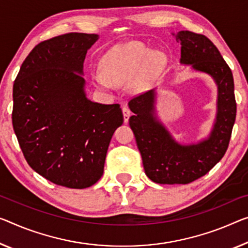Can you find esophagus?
I'll list each match as a JSON object with an SVG mask.
<instances>
[{
    "mask_svg": "<svg viewBox=\"0 0 248 248\" xmlns=\"http://www.w3.org/2000/svg\"><path fill=\"white\" fill-rule=\"evenodd\" d=\"M122 111H123L124 122H125V123H127L129 116H131V111H129V108H127V105H123V108H122Z\"/></svg>",
    "mask_w": 248,
    "mask_h": 248,
    "instance_id": "1",
    "label": "esophagus"
}]
</instances>
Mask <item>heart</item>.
<instances>
[{"label": "heart", "mask_w": 248, "mask_h": 248, "mask_svg": "<svg viewBox=\"0 0 248 248\" xmlns=\"http://www.w3.org/2000/svg\"><path fill=\"white\" fill-rule=\"evenodd\" d=\"M166 56L153 52L140 42L121 44L106 53L102 60V72L94 75L101 89L113 91L115 84L131 82L134 92L150 90L166 65Z\"/></svg>", "instance_id": "heart-1"}]
</instances>
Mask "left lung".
<instances>
[{"mask_svg":"<svg viewBox=\"0 0 248 248\" xmlns=\"http://www.w3.org/2000/svg\"><path fill=\"white\" fill-rule=\"evenodd\" d=\"M175 37L182 45L181 63L214 78L218 93L217 114L206 140L183 145L156 119L155 90L128 102L134 113L129 117V126L142 155L145 174L157 184H188L207 174L226 153L236 119L233 74L218 49L202 34L181 31Z\"/></svg>","mask_w":248,"mask_h":248,"instance_id":"1","label":"left lung"}]
</instances>
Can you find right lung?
I'll return each instance as SVG.
<instances>
[{"label":"right lung","instance_id":"obj_1","mask_svg":"<svg viewBox=\"0 0 248 248\" xmlns=\"http://www.w3.org/2000/svg\"><path fill=\"white\" fill-rule=\"evenodd\" d=\"M97 39V34L67 33L41 42L13 85L12 123L26 162L68 188H86L100 180L109 142L124 121L120 104L86 97L83 63Z\"/></svg>","mask_w":248,"mask_h":248}]
</instances>
